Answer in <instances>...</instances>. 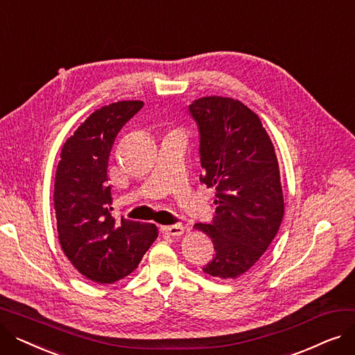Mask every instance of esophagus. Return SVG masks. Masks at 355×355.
<instances>
[{
  "mask_svg": "<svg viewBox=\"0 0 355 355\" xmlns=\"http://www.w3.org/2000/svg\"><path fill=\"white\" fill-rule=\"evenodd\" d=\"M162 234L165 236H173V237H178L181 234H184V227L181 225H174V226H162L161 227Z\"/></svg>",
  "mask_w": 355,
  "mask_h": 355,
  "instance_id": "34e87169",
  "label": "esophagus"
}]
</instances>
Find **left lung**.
Listing matches in <instances>:
<instances>
[{
	"mask_svg": "<svg viewBox=\"0 0 355 355\" xmlns=\"http://www.w3.org/2000/svg\"><path fill=\"white\" fill-rule=\"evenodd\" d=\"M200 129V181L216 187V217L197 223L216 254L204 273L236 279L250 270L279 232L285 213L275 146L262 121L240 101L204 96L190 105Z\"/></svg>",
	"mask_w": 355,
	"mask_h": 355,
	"instance_id": "left-lung-1",
	"label": "left lung"
}]
</instances>
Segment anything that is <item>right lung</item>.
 Returning <instances> with one entry per match:
<instances>
[{
	"instance_id": "1",
	"label": "right lung",
	"mask_w": 355,
	"mask_h": 355,
	"mask_svg": "<svg viewBox=\"0 0 355 355\" xmlns=\"http://www.w3.org/2000/svg\"><path fill=\"white\" fill-rule=\"evenodd\" d=\"M142 106V101H119L93 112L64 142L55 170L53 201L63 253L79 273L102 285L132 273L158 237L155 225L115 220L110 213V149Z\"/></svg>"
}]
</instances>
